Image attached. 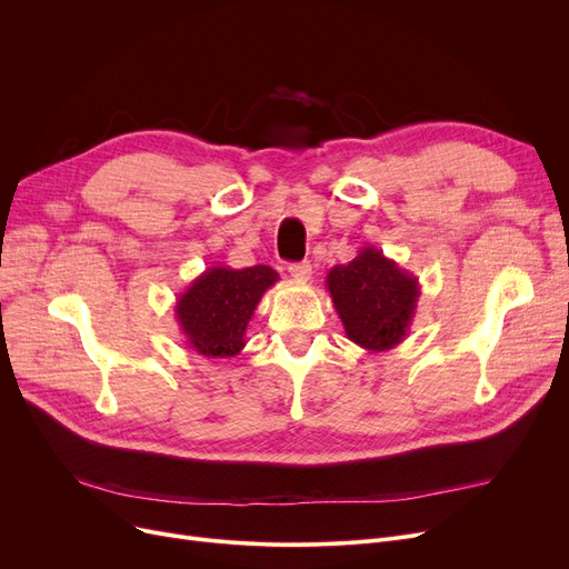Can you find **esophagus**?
<instances>
[{
  "mask_svg": "<svg viewBox=\"0 0 569 569\" xmlns=\"http://www.w3.org/2000/svg\"><path fill=\"white\" fill-rule=\"evenodd\" d=\"M288 272L295 281H309L311 279V262L302 260V262H290Z\"/></svg>",
  "mask_w": 569,
  "mask_h": 569,
  "instance_id": "esophagus-1",
  "label": "esophagus"
}]
</instances>
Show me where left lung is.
<instances>
[{
    "label": "left lung",
    "instance_id": "1",
    "mask_svg": "<svg viewBox=\"0 0 569 569\" xmlns=\"http://www.w3.org/2000/svg\"><path fill=\"white\" fill-rule=\"evenodd\" d=\"M325 286L352 343L385 352L408 337L420 281L376 247H362L348 264H335Z\"/></svg>",
    "mask_w": 569,
    "mask_h": 569
}]
</instances>
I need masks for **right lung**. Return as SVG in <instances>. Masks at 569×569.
<instances>
[{
    "instance_id": "1",
    "label": "right lung",
    "mask_w": 569,
    "mask_h": 569,
    "mask_svg": "<svg viewBox=\"0 0 569 569\" xmlns=\"http://www.w3.org/2000/svg\"><path fill=\"white\" fill-rule=\"evenodd\" d=\"M279 281L267 264L204 269L177 297L174 316L191 350L204 357H234L247 346V325L262 295Z\"/></svg>"
}]
</instances>
